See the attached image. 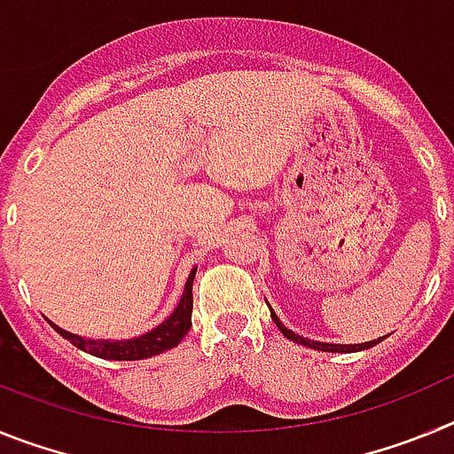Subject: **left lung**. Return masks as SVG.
<instances>
[{"label": "left lung", "instance_id": "1", "mask_svg": "<svg viewBox=\"0 0 454 454\" xmlns=\"http://www.w3.org/2000/svg\"><path fill=\"white\" fill-rule=\"evenodd\" d=\"M272 320H275V325L279 327V332H282L284 336H286L288 340H295V343H302V346L307 348H314V350H323V352H359V350H366V348H372L377 346L380 340L382 339H377V340H368V343H359V346H334V343H318V340H311V339H304V336L295 334V332L286 330L282 323H279V318H277L275 314L270 311Z\"/></svg>", "mask_w": 454, "mask_h": 454}]
</instances>
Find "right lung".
<instances>
[{"instance_id":"obj_1","label":"right lung","mask_w":454,"mask_h":454,"mask_svg":"<svg viewBox=\"0 0 454 454\" xmlns=\"http://www.w3.org/2000/svg\"><path fill=\"white\" fill-rule=\"evenodd\" d=\"M192 279H195V268L188 275V282L184 286V295L179 300L177 309L172 311L170 318L163 320L159 327H154L147 334L138 336L131 340H90L82 339L77 334L61 330L59 325L51 323L63 339H67L72 346H77L79 350L90 352V355L99 356V359H114V362H136V359H147L159 352H166L175 348L184 336L191 330V314H192Z\"/></svg>"}]
</instances>
